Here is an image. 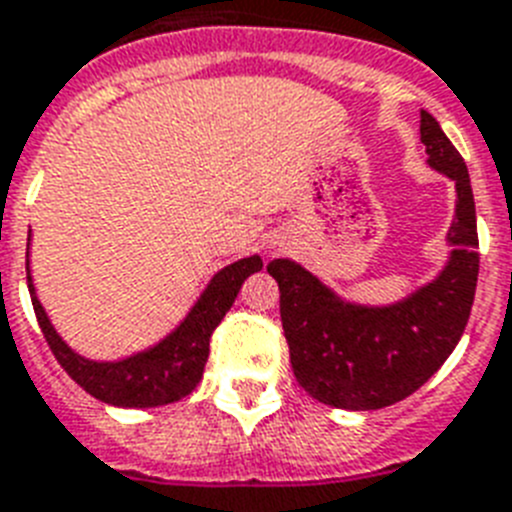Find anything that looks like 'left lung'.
I'll return each mask as SVG.
<instances>
[{
    "mask_svg": "<svg viewBox=\"0 0 512 512\" xmlns=\"http://www.w3.org/2000/svg\"><path fill=\"white\" fill-rule=\"evenodd\" d=\"M427 163L455 182L448 265L432 283L385 307L343 302L294 260H273L283 336L296 382L315 401L349 411L393 406L422 388L466 330L479 278L476 208L466 161L437 119L422 111Z\"/></svg>",
    "mask_w": 512,
    "mask_h": 512,
    "instance_id": "left-lung-1",
    "label": "left lung"
}]
</instances>
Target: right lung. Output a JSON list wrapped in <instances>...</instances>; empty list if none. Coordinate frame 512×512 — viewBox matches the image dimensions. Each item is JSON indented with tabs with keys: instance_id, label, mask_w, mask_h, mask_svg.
I'll return each instance as SVG.
<instances>
[{
	"instance_id": "obj_1",
	"label": "right lung",
	"mask_w": 512,
	"mask_h": 512,
	"mask_svg": "<svg viewBox=\"0 0 512 512\" xmlns=\"http://www.w3.org/2000/svg\"><path fill=\"white\" fill-rule=\"evenodd\" d=\"M25 257H28V252H25ZM260 268H263V260L257 255L226 265L210 278L208 289L200 294L195 307L163 341L140 351V354L119 359V362H93V359L75 354L54 330L46 309L38 302L36 286L30 278V263L25 260L28 291L30 299H33V309H36L38 325H41V333H44L49 349L57 356V362L85 393L103 403H111V406H122V409L166 406V403L182 401L184 395H190L197 388L205 362H208L213 330L231 309L242 283Z\"/></svg>"
}]
</instances>
